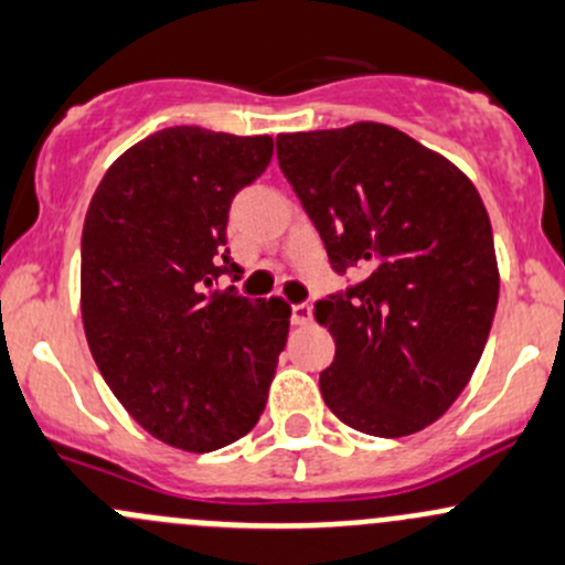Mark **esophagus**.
<instances>
[{"instance_id": "obj_1", "label": "esophagus", "mask_w": 565, "mask_h": 565, "mask_svg": "<svg viewBox=\"0 0 565 565\" xmlns=\"http://www.w3.org/2000/svg\"><path fill=\"white\" fill-rule=\"evenodd\" d=\"M313 322V308L308 302H300V306H292V324L298 328H306V324Z\"/></svg>"}]
</instances>
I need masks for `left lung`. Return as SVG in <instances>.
I'll return each instance as SVG.
<instances>
[{
  "mask_svg": "<svg viewBox=\"0 0 565 565\" xmlns=\"http://www.w3.org/2000/svg\"><path fill=\"white\" fill-rule=\"evenodd\" d=\"M276 151L330 265L362 273L313 311L335 341L324 403L367 436L423 430L466 390L495 317L501 276L477 186L390 124L278 135Z\"/></svg>",
  "mask_w": 565,
  "mask_h": 565,
  "instance_id": "1",
  "label": "left lung"
}]
</instances>
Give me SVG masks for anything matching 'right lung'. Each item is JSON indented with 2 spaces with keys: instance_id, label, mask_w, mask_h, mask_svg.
I'll return each mask as SVG.
<instances>
[{
  "instance_id": "obj_1",
  "label": "right lung",
  "mask_w": 565,
  "mask_h": 565,
  "mask_svg": "<svg viewBox=\"0 0 565 565\" xmlns=\"http://www.w3.org/2000/svg\"><path fill=\"white\" fill-rule=\"evenodd\" d=\"M270 135L170 127L99 181L81 241V317L113 395L142 430L213 452L257 425L292 308L211 289L237 273L230 203L265 173ZM237 278V276H235Z\"/></svg>"
}]
</instances>
